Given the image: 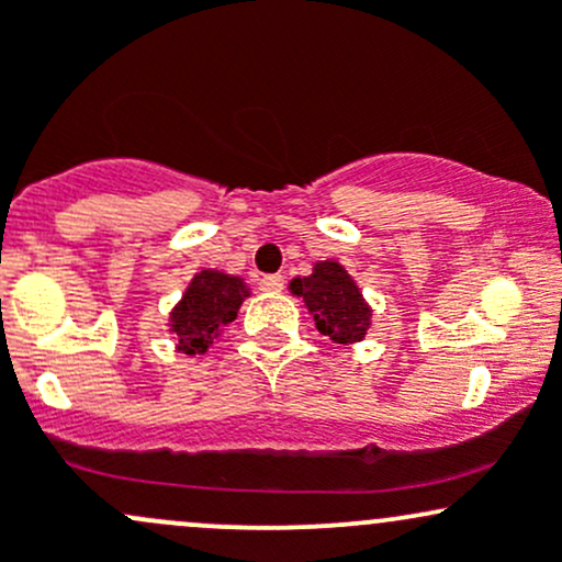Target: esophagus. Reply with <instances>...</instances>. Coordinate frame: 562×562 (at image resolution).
<instances>
[{
	"mask_svg": "<svg viewBox=\"0 0 562 562\" xmlns=\"http://www.w3.org/2000/svg\"><path fill=\"white\" fill-rule=\"evenodd\" d=\"M259 289L262 292H281L283 276H265V279H259Z\"/></svg>",
	"mask_w": 562,
	"mask_h": 562,
	"instance_id": "obj_1",
	"label": "esophagus"
}]
</instances>
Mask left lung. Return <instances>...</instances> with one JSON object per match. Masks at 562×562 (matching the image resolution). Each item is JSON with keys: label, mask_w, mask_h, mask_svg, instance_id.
<instances>
[{"label": "left lung", "mask_w": 562, "mask_h": 562, "mask_svg": "<svg viewBox=\"0 0 562 562\" xmlns=\"http://www.w3.org/2000/svg\"><path fill=\"white\" fill-rule=\"evenodd\" d=\"M289 289L303 297L316 329L331 342L348 346V342L364 340L372 311L340 262H331V259L316 262L311 276L294 279Z\"/></svg>", "instance_id": "left-lung-1"}]
</instances>
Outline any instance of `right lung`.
<instances>
[{"label":"right lung","mask_w":562,"mask_h":562,"mask_svg":"<svg viewBox=\"0 0 562 562\" xmlns=\"http://www.w3.org/2000/svg\"><path fill=\"white\" fill-rule=\"evenodd\" d=\"M244 297H249V289L238 276L201 270L171 313V331L179 340V351L187 356L206 351L222 327L238 316Z\"/></svg>","instance_id":"right-lung-1"}]
</instances>
